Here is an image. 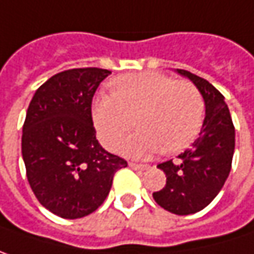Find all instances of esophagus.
Returning <instances> with one entry per match:
<instances>
[{
  "instance_id": "1",
  "label": "esophagus",
  "mask_w": 254,
  "mask_h": 254,
  "mask_svg": "<svg viewBox=\"0 0 254 254\" xmlns=\"http://www.w3.org/2000/svg\"><path fill=\"white\" fill-rule=\"evenodd\" d=\"M129 167H132L135 170H147V169H150V166H147V164H138V163H133V161L129 163Z\"/></svg>"
}]
</instances>
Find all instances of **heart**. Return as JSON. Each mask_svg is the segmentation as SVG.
Segmentation results:
<instances>
[{
    "mask_svg": "<svg viewBox=\"0 0 254 254\" xmlns=\"http://www.w3.org/2000/svg\"><path fill=\"white\" fill-rule=\"evenodd\" d=\"M110 91L93 104L94 127L109 150H116L135 125L139 132L127 144L129 152L176 154L195 141L203 125L205 100L189 81L160 72L127 74L112 81Z\"/></svg>",
    "mask_w": 254,
    "mask_h": 254,
    "instance_id": "b5f03b06",
    "label": "heart"
}]
</instances>
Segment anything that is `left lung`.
I'll use <instances>...</instances> for the list:
<instances>
[{
    "mask_svg": "<svg viewBox=\"0 0 254 254\" xmlns=\"http://www.w3.org/2000/svg\"><path fill=\"white\" fill-rule=\"evenodd\" d=\"M188 77L203 96L206 115L195 142L157 167L166 177V186L154 192V200L176 215H189L208 206L222 189L233 163L236 130L224 96L205 78L186 69H177Z\"/></svg>",
    "mask_w": 254,
    "mask_h": 254,
    "instance_id": "left-lung-1",
    "label": "left lung"
}]
</instances>
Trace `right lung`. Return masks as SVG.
I'll use <instances>...</instances> for the list:
<instances>
[{"mask_svg": "<svg viewBox=\"0 0 254 254\" xmlns=\"http://www.w3.org/2000/svg\"><path fill=\"white\" fill-rule=\"evenodd\" d=\"M102 68L55 74L37 90L23 125L21 154L37 200L61 218H82L107 197L127 160L103 150L91 118L93 96L110 75Z\"/></svg>", "mask_w": 254, "mask_h": 254, "instance_id": "right-lung-1", "label": "right lung"}]
</instances>
